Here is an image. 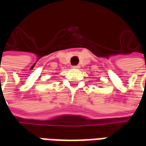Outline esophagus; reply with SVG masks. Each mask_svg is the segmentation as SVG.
Listing matches in <instances>:
<instances>
[{
	"label": "esophagus",
	"instance_id": "34e87169",
	"mask_svg": "<svg viewBox=\"0 0 146 146\" xmlns=\"http://www.w3.org/2000/svg\"><path fill=\"white\" fill-rule=\"evenodd\" d=\"M73 67L74 68V69H79L80 66L79 65H77V66H73Z\"/></svg>",
	"mask_w": 146,
	"mask_h": 146
}]
</instances>
